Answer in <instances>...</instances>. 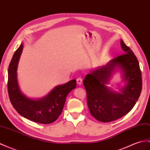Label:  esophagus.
<instances>
[{
	"label": "esophagus",
	"instance_id": "obj_1",
	"mask_svg": "<svg viewBox=\"0 0 150 150\" xmlns=\"http://www.w3.org/2000/svg\"><path fill=\"white\" fill-rule=\"evenodd\" d=\"M76 82L79 85H81L82 83V78L81 76H79V77L76 79Z\"/></svg>",
	"mask_w": 150,
	"mask_h": 150
}]
</instances>
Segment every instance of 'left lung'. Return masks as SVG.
<instances>
[{
  "instance_id": "obj_1",
  "label": "left lung",
  "mask_w": 150,
  "mask_h": 150,
  "mask_svg": "<svg viewBox=\"0 0 150 150\" xmlns=\"http://www.w3.org/2000/svg\"><path fill=\"white\" fill-rule=\"evenodd\" d=\"M121 45L123 54L110 60L105 67L88 74L83 81L90 113L101 122H111L125 116L136 103L142 91V75L137 59L123 40ZM116 67L124 71V79L127 82L121 93L113 92L106 86Z\"/></svg>"
}]
</instances>
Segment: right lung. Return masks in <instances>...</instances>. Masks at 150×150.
I'll use <instances>...</instances> for the list:
<instances>
[{"label": "right lung", "instance_id": "obj_1", "mask_svg": "<svg viewBox=\"0 0 150 150\" xmlns=\"http://www.w3.org/2000/svg\"><path fill=\"white\" fill-rule=\"evenodd\" d=\"M22 49L23 44H21L9 65L8 89L10 102L17 112L28 120L41 124L53 123L61 115L68 93L76 88V80L57 86L41 100L27 98L20 91L16 76L17 65Z\"/></svg>", "mask_w": 150, "mask_h": 150}]
</instances>
